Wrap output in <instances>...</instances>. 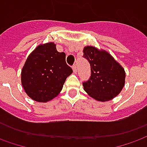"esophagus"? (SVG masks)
<instances>
[{"label":"esophagus","mask_w":147,"mask_h":147,"mask_svg":"<svg viewBox=\"0 0 147 147\" xmlns=\"http://www.w3.org/2000/svg\"><path fill=\"white\" fill-rule=\"evenodd\" d=\"M72 69H73L74 73L76 74V71H77V69H76V65L72 66Z\"/></svg>","instance_id":"34e87169"}]
</instances>
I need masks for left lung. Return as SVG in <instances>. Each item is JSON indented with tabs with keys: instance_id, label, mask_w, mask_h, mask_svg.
<instances>
[{
	"instance_id": "obj_1",
	"label": "left lung",
	"mask_w": 147,
	"mask_h": 147,
	"mask_svg": "<svg viewBox=\"0 0 147 147\" xmlns=\"http://www.w3.org/2000/svg\"><path fill=\"white\" fill-rule=\"evenodd\" d=\"M83 52L92 71L90 79L83 83L84 91L100 102L113 100L125 86V71L122 66L105 50L87 46Z\"/></svg>"
}]
</instances>
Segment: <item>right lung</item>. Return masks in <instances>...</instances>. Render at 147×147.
<instances>
[{
  "label": "right lung",
  "instance_id": "right-lung-1",
  "mask_svg": "<svg viewBox=\"0 0 147 147\" xmlns=\"http://www.w3.org/2000/svg\"><path fill=\"white\" fill-rule=\"evenodd\" d=\"M64 52L57 51L54 42L40 44L27 57L21 80L26 93L37 102L56 97L72 69L66 63Z\"/></svg>",
  "mask_w": 147,
  "mask_h": 147
}]
</instances>
